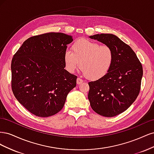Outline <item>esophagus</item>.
<instances>
[{"mask_svg": "<svg viewBox=\"0 0 154 154\" xmlns=\"http://www.w3.org/2000/svg\"><path fill=\"white\" fill-rule=\"evenodd\" d=\"M83 82V80H82L81 78H78L77 79H76V83H77V84L78 85H80V84H81V83Z\"/></svg>", "mask_w": 154, "mask_h": 154, "instance_id": "esophagus-1", "label": "esophagus"}]
</instances>
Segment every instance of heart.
Returning a JSON list of instances; mask_svg holds the SVG:
<instances>
[{
    "label": "heart",
    "mask_w": 154,
    "mask_h": 154,
    "mask_svg": "<svg viewBox=\"0 0 154 154\" xmlns=\"http://www.w3.org/2000/svg\"><path fill=\"white\" fill-rule=\"evenodd\" d=\"M72 52L66 51L63 61L66 69L74 72L80 63V69L89 80H97L108 73L114 60L113 49L109 45L80 39L71 47Z\"/></svg>",
    "instance_id": "heart-1"
}]
</instances>
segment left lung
Returning <instances> with one entry per match:
<instances>
[{
    "instance_id": "obj_1",
    "label": "left lung",
    "mask_w": 154,
    "mask_h": 154,
    "mask_svg": "<svg viewBox=\"0 0 154 154\" xmlns=\"http://www.w3.org/2000/svg\"><path fill=\"white\" fill-rule=\"evenodd\" d=\"M113 49L114 60L105 76L88 83V98L92 110L105 117H113L127 110L139 95L143 67L132 48L112 34L89 36Z\"/></svg>"
}]
</instances>
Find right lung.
<instances>
[{"label": "right lung", "mask_w": 154, "mask_h": 154, "mask_svg": "<svg viewBox=\"0 0 154 154\" xmlns=\"http://www.w3.org/2000/svg\"><path fill=\"white\" fill-rule=\"evenodd\" d=\"M71 36L48 32L27 39L11 61L14 96L31 113L53 116L62 109L68 93L76 85L77 76L65 68L63 56Z\"/></svg>", "instance_id": "1"}]
</instances>
